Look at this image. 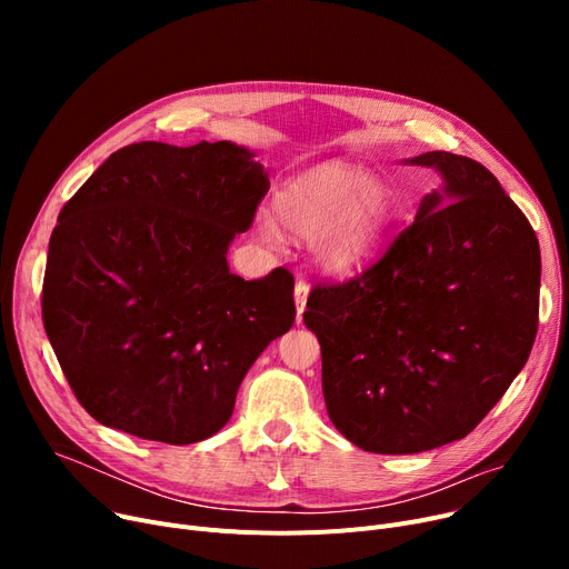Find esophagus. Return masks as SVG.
I'll return each mask as SVG.
<instances>
[{"instance_id": "esophagus-1", "label": "esophagus", "mask_w": 569, "mask_h": 569, "mask_svg": "<svg viewBox=\"0 0 569 569\" xmlns=\"http://www.w3.org/2000/svg\"><path fill=\"white\" fill-rule=\"evenodd\" d=\"M307 297H309V283L307 281H297L295 283V311H297V322H302V313L307 309Z\"/></svg>"}]
</instances>
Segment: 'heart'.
<instances>
[{"label":"heart","instance_id":"b5f03b06","mask_svg":"<svg viewBox=\"0 0 569 569\" xmlns=\"http://www.w3.org/2000/svg\"><path fill=\"white\" fill-rule=\"evenodd\" d=\"M274 218L258 214L260 239L274 244L279 226L309 239L313 262L327 274H352L380 244L390 223L392 198L380 179L350 163H320L274 193Z\"/></svg>","mask_w":569,"mask_h":569}]
</instances>
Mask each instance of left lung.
I'll return each mask as SVG.
<instances>
[{
  "mask_svg": "<svg viewBox=\"0 0 569 569\" xmlns=\"http://www.w3.org/2000/svg\"><path fill=\"white\" fill-rule=\"evenodd\" d=\"M440 187L362 277L311 290L332 425L376 455L466 438L523 369L540 309V244L498 179L427 152Z\"/></svg>",
  "mask_w": 569,
  "mask_h": 569,
  "instance_id": "left-lung-1",
  "label": "left lung"
}]
</instances>
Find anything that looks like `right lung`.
I'll return each instance as SVG.
<instances>
[{
	"instance_id": "right-lung-1",
	"label": "right lung",
	"mask_w": 569,
	"mask_h": 569,
	"mask_svg": "<svg viewBox=\"0 0 569 569\" xmlns=\"http://www.w3.org/2000/svg\"><path fill=\"white\" fill-rule=\"evenodd\" d=\"M269 172L230 140L117 149L59 212L43 327L103 427L191 445L221 431L260 352L295 322L286 269L230 272Z\"/></svg>"
}]
</instances>
